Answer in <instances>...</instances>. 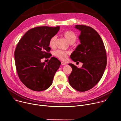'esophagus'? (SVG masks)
I'll return each mask as SVG.
<instances>
[{
    "instance_id": "34e87169",
    "label": "esophagus",
    "mask_w": 121,
    "mask_h": 121,
    "mask_svg": "<svg viewBox=\"0 0 121 121\" xmlns=\"http://www.w3.org/2000/svg\"><path fill=\"white\" fill-rule=\"evenodd\" d=\"M61 65H66V64L64 63V62H61Z\"/></svg>"
}]
</instances>
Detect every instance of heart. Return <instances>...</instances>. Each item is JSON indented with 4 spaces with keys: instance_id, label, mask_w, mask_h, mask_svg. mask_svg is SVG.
<instances>
[{
    "instance_id": "heart-1",
    "label": "heart",
    "mask_w": 121,
    "mask_h": 121,
    "mask_svg": "<svg viewBox=\"0 0 121 121\" xmlns=\"http://www.w3.org/2000/svg\"><path fill=\"white\" fill-rule=\"evenodd\" d=\"M63 36L70 44H73L77 39V35L72 30H67L64 32L62 34ZM57 37L56 35L52 36L49 40L48 44L50 48H54L55 47L56 42V41ZM69 52L61 50H57L54 52V55L57 57L58 59L62 60H65L67 59L69 55Z\"/></svg>"
}]
</instances>
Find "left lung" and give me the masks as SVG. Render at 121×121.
<instances>
[{
    "instance_id": "left-lung-1",
    "label": "left lung",
    "mask_w": 121,
    "mask_h": 121,
    "mask_svg": "<svg viewBox=\"0 0 121 121\" xmlns=\"http://www.w3.org/2000/svg\"><path fill=\"white\" fill-rule=\"evenodd\" d=\"M75 27L81 31L79 37L81 44L70 57L83 64L79 68L68 64L72 68L68 81L73 89L85 92L93 88L101 79L107 64L106 52L101 36L94 28L86 25H76Z\"/></svg>"
}]
</instances>
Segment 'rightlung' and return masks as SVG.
<instances>
[{"instance_id": "right-lung-1", "label": "right lung", "mask_w": 121, "mask_h": 121, "mask_svg": "<svg viewBox=\"0 0 121 121\" xmlns=\"http://www.w3.org/2000/svg\"><path fill=\"white\" fill-rule=\"evenodd\" d=\"M59 26H37L28 30L19 41L15 51V60L18 76L28 88L40 92L48 88L61 62L52 57L47 64L41 59L50 57V38L55 35Z\"/></svg>"}]
</instances>
